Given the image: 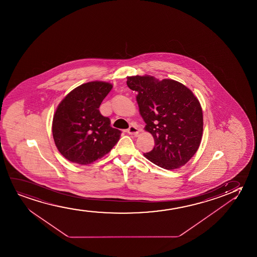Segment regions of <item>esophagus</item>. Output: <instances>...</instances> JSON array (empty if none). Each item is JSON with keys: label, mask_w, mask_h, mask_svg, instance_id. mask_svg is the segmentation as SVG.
Masks as SVG:
<instances>
[{"label": "esophagus", "mask_w": 257, "mask_h": 257, "mask_svg": "<svg viewBox=\"0 0 257 257\" xmlns=\"http://www.w3.org/2000/svg\"><path fill=\"white\" fill-rule=\"evenodd\" d=\"M140 133V129L138 127L132 125L127 129V134H131V135H134V136H137L138 134Z\"/></svg>", "instance_id": "1"}]
</instances>
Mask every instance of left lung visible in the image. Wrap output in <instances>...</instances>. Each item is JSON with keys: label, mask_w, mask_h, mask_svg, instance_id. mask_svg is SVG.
Returning a JSON list of instances; mask_svg holds the SVG:
<instances>
[{"label": "left lung", "mask_w": 257, "mask_h": 257, "mask_svg": "<svg viewBox=\"0 0 257 257\" xmlns=\"http://www.w3.org/2000/svg\"><path fill=\"white\" fill-rule=\"evenodd\" d=\"M127 86L138 93V105L153 135L155 148L145 157L162 169L186 164L200 145L203 111L193 93L178 81L153 76L127 77Z\"/></svg>", "instance_id": "8db88e82"}]
</instances>
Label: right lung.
Segmentation results:
<instances>
[{
  "label": "right lung",
  "mask_w": 257,
  "mask_h": 257,
  "mask_svg": "<svg viewBox=\"0 0 257 257\" xmlns=\"http://www.w3.org/2000/svg\"><path fill=\"white\" fill-rule=\"evenodd\" d=\"M112 85L91 81L81 85L61 101L53 120V136L60 154L70 162L87 165L108 154L121 131L110 126L99 107Z\"/></svg>",
  "instance_id": "obj_1"
}]
</instances>
